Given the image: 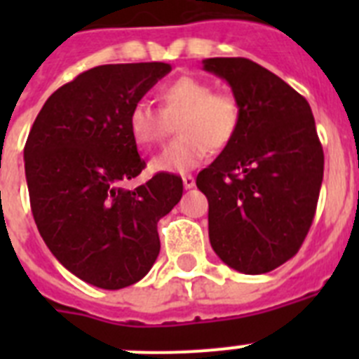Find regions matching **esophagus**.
I'll return each mask as SVG.
<instances>
[{
	"label": "esophagus",
	"mask_w": 359,
	"mask_h": 359,
	"mask_svg": "<svg viewBox=\"0 0 359 359\" xmlns=\"http://www.w3.org/2000/svg\"><path fill=\"white\" fill-rule=\"evenodd\" d=\"M196 185V177L190 176V174H187V176H183V187H185L187 190L192 189V187Z\"/></svg>",
	"instance_id": "34e87169"
}]
</instances>
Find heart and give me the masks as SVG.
Wrapping results in <instances>:
<instances>
[{
  "instance_id": "obj_1",
  "label": "heart",
  "mask_w": 359,
  "mask_h": 359,
  "mask_svg": "<svg viewBox=\"0 0 359 359\" xmlns=\"http://www.w3.org/2000/svg\"><path fill=\"white\" fill-rule=\"evenodd\" d=\"M160 111L136 102L128 116L133 140L140 147L160 144L169 122L176 123L180 138L169 144L152 160L160 172L183 174L205 161L210 147L224 149L236 136L241 122V106L236 97L214 93L212 84L196 77H180L163 86L158 93Z\"/></svg>"
}]
</instances>
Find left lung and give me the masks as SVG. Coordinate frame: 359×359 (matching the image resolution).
<instances>
[{"label":"left lung","instance_id":"obj_1","mask_svg":"<svg viewBox=\"0 0 359 359\" xmlns=\"http://www.w3.org/2000/svg\"><path fill=\"white\" fill-rule=\"evenodd\" d=\"M203 69L228 82L241 106L233 140L198 174L208 199V237L226 266L268 273L300 250L323 180V151L306 98L243 57H212Z\"/></svg>","mask_w":359,"mask_h":359}]
</instances>
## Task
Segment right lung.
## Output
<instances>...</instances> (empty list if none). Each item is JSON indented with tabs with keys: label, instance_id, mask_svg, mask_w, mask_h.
<instances>
[{
	"label": "right lung",
	"instance_id": "right-lung-1",
	"mask_svg": "<svg viewBox=\"0 0 359 359\" xmlns=\"http://www.w3.org/2000/svg\"><path fill=\"white\" fill-rule=\"evenodd\" d=\"M167 62L104 65L50 95L25 145L32 214L50 252L75 277L122 290L160 253L158 221L183 194L182 177L145 167L128 128L131 107L170 72Z\"/></svg>",
	"mask_w": 359,
	"mask_h": 359
}]
</instances>
